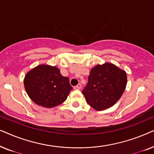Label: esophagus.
Returning a JSON list of instances; mask_svg holds the SVG:
<instances>
[{
  "instance_id": "obj_1",
  "label": "esophagus",
  "mask_w": 154,
  "mask_h": 154,
  "mask_svg": "<svg viewBox=\"0 0 154 154\" xmlns=\"http://www.w3.org/2000/svg\"><path fill=\"white\" fill-rule=\"evenodd\" d=\"M74 88L75 90H80V89H81V83H79L76 86H74V88Z\"/></svg>"
}]
</instances>
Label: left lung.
I'll list each match as a JSON object with an SVG mask.
<instances>
[{"mask_svg": "<svg viewBox=\"0 0 154 154\" xmlns=\"http://www.w3.org/2000/svg\"><path fill=\"white\" fill-rule=\"evenodd\" d=\"M127 85V74L111 63L93 67L83 90L87 103L97 111L114 105L121 98Z\"/></svg>", "mask_w": 154, "mask_h": 154, "instance_id": "8db88e82", "label": "left lung"}]
</instances>
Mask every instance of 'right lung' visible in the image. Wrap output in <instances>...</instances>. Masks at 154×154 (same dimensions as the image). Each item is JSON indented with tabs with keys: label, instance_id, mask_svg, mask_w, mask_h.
<instances>
[{
	"label": "right lung",
	"instance_id": "add662e5",
	"mask_svg": "<svg viewBox=\"0 0 154 154\" xmlns=\"http://www.w3.org/2000/svg\"><path fill=\"white\" fill-rule=\"evenodd\" d=\"M25 90L31 100L46 108L60 105L66 100L73 88L56 66L38 65L25 75Z\"/></svg>",
	"mask_w": 154,
	"mask_h": 154
}]
</instances>
